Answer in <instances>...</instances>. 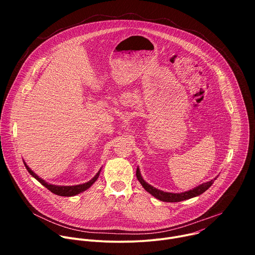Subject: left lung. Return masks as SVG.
<instances>
[{
    "mask_svg": "<svg viewBox=\"0 0 255 255\" xmlns=\"http://www.w3.org/2000/svg\"><path fill=\"white\" fill-rule=\"evenodd\" d=\"M140 183L142 185V187L146 190L149 194H151L153 197H155L156 199L162 201V202H170V203H174V202H180L183 200H187L189 198H193L196 197L198 195H201L205 190H207L212 184L211 181L208 184H206V186L204 187V185L198 187L197 189L190 191V192H186V193H181V194H170V193H163L161 191H158L156 189H153L151 186L147 185L146 183H144V180H140Z\"/></svg>",
    "mask_w": 255,
    "mask_h": 255,
    "instance_id": "obj_1",
    "label": "left lung"
}]
</instances>
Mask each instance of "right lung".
I'll return each mask as SVG.
<instances>
[{"instance_id":"right-lung-1","label":"right lung","mask_w":255,"mask_h":255,"mask_svg":"<svg viewBox=\"0 0 255 255\" xmlns=\"http://www.w3.org/2000/svg\"><path fill=\"white\" fill-rule=\"evenodd\" d=\"M33 173V171H31ZM33 175L37 178L40 183H42L44 186H46V188L52 192L53 194L57 195V196H62V197H72V196H76L82 192H84L85 190H87L90 185H92L93 183H87L85 185H81V186H76V187H56V186H51V185H47L45 181L41 178H39L37 175L35 173H33Z\"/></svg>"}]
</instances>
